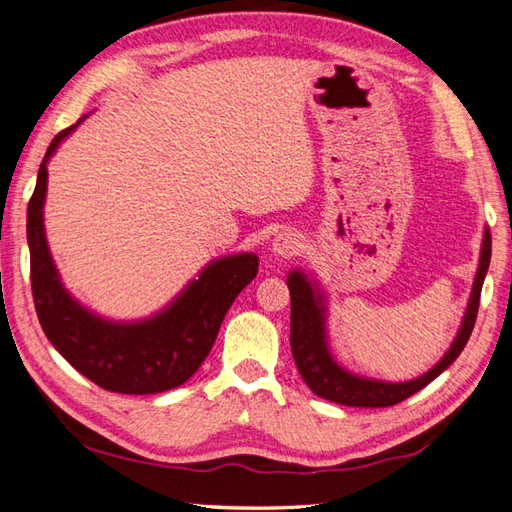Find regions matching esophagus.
<instances>
[{
    "mask_svg": "<svg viewBox=\"0 0 512 512\" xmlns=\"http://www.w3.org/2000/svg\"><path fill=\"white\" fill-rule=\"evenodd\" d=\"M301 248H303L301 235L294 233V231H281V233H277L275 240H272V251H275L281 257L299 255Z\"/></svg>",
    "mask_w": 512,
    "mask_h": 512,
    "instance_id": "34e87169",
    "label": "esophagus"
}]
</instances>
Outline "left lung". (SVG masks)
<instances>
[{
	"label": "left lung",
	"mask_w": 512,
	"mask_h": 512,
	"mask_svg": "<svg viewBox=\"0 0 512 512\" xmlns=\"http://www.w3.org/2000/svg\"><path fill=\"white\" fill-rule=\"evenodd\" d=\"M491 264V233H484L482 242V257H480V268L478 275H475L473 292L469 299V307L465 320H462V327L458 336L451 344V349L445 353V358L438 362L432 371H427L423 377L412 379L406 384H386V382H375V379H364L355 377L351 373L340 368L327 351L325 342V307H323V296L314 292L301 272H292L288 277V288H290V347L296 368H299L301 377L305 384L316 392L318 397L327 401L340 403V406H353V408H388L395 406V403L412 397L414 392H419L427 384L441 375L449 364L465 349V344L471 336L475 318H478V307H480V292L482 283L486 277V270Z\"/></svg>",
	"instance_id": "obj_1"
}]
</instances>
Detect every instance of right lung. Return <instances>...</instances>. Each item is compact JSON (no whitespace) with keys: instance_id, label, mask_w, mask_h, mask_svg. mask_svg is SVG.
Masks as SVG:
<instances>
[{"instance_id":"add662e5","label":"right lung","mask_w":512,"mask_h":512,"mask_svg":"<svg viewBox=\"0 0 512 512\" xmlns=\"http://www.w3.org/2000/svg\"><path fill=\"white\" fill-rule=\"evenodd\" d=\"M74 128L76 124L52 139L28 202L30 281L39 323L56 351L104 390L154 395L181 386L205 362L224 314L255 279L259 261L253 253L213 261L168 310L144 323H106L82 310L58 281L43 233L45 163Z\"/></svg>"}]
</instances>
